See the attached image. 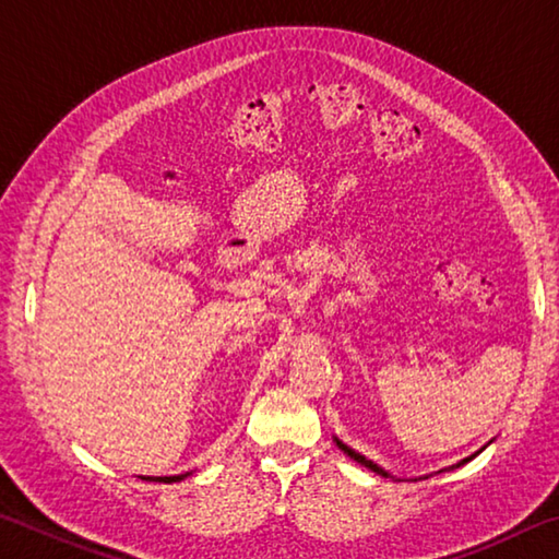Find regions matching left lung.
Masks as SVG:
<instances>
[{
    "instance_id": "left-lung-1",
    "label": "left lung",
    "mask_w": 559,
    "mask_h": 559,
    "mask_svg": "<svg viewBox=\"0 0 559 559\" xmlns=\"http://www.w3.org/2000/svg\"><path fill=\"white\" fill-rule=\"evenodd\" d=\"M335 443H337V449H340V451H345L349 459H353V461H357V463H359V466H365V468H370V471H374V473H380V476H384V478H386V476H390V473H386L384 468H380V466H377V463H374V461H370V459H365V456H362V453H357L355 449H349V447H347V443H343V441H340L337 437H335ZM484 449H486V447H484ZM484 449H480V451H484ZM480 451H476V453H471V456H466V459H461L459 463H453V466H449V468H441V471H453V468H461V466H463V463H468V461H473V459H476ZM441 471H437V473H441ZM424 478H427V476H424Z\"/></svg>"
}]
</instances>
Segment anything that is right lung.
Listing matches in <instances>:
<instances>
[{"label": "right lung", "mask_w": 559, "mask_h": 559, "mask_svg": "<svg viewBox=\"0 0 559 559\" xmlns=\"http://www.w3.org/2000/svg\"><path fill=\"white\" fill-rule=\"evenodd\" d=\"M189 473H179V476H150V480H157V484H177V480L187 478Z\"/></svg>", "instance_id": "add662e5"}]
</instances>
